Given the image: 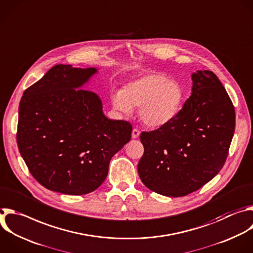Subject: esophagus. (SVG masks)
Wrapping results in <instances>:
<instances>
[{"instance_id": "obj_1", "label": "esophagus", "mask_w": 253, "mask_h": 253, "mask_svg": "<svg viewBox=\"0 0 253 253\" xmlns=\"http://www.w3.org/2000/svg\"><path fill=\"white\" fill-rule=\"evenodd\" d=\"M139 135H140V131H139L137 128H134V129L132 130V138H133V139H136V138L139 137Z\"/></svg>"}]
</instances>
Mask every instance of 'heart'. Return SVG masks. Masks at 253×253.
I'll list each match as a JSON object with an SVG mask.
<instances>
[{"label": "heart", "mask_w": 253, "mask_h": 253, "mask_svg": "<svg viewBox=\"0 0 253 253\" xmlns=\"http://www.w3.org/2000/svg\"><path fill=\"white\" fill-rule=\"evenodd\" d=\"M184 99L181 84L157 72L146 73L122 87L112 95L113 107L129 114L138 107V114L149 127H161L172 121L180 112Z\"/></svg>", "instance_id": "heart-1"}]
</instances>
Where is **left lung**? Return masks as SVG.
Wrapping results in <instances>:
<instances>
[{"mask_svg": "<svg viewBox=\"0 0 253 253\" xmlns=\"http://www.w3.org/2000/svg\"><path fill=\"white\" fill-rule=\"evenodd\" d=\"M192 79V95L178 115L140 135V179L149 190L167 197L187 196L216 176L234 133V106L218 77L199 70Z\"/></svg>", "mask_w": 253, "mask_h": 253, "instance_id": "8db88e82", "label": "left lung"}]
</instances>
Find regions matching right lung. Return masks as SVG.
I'll return each instance as SVG.
<instances>
[{
    "label": "right lung",
    "instance_id": "obj_1",
    "mask_svg": "<svg viewBox=\"0 0 253 253\" xmlns=\"http://www.w3.org/2000/svg\"><path fill=\"white\" fill-rule=\"evenodd\" d=\"M96 72L57 64L20 102V153L33 177L50 191L72 196L95 191L111 158L131 139V123L108 119L97 94L76 90Z\"/></svg>",
    "mask_w": 253,
    "mask_h": 253
}]
</instances>
